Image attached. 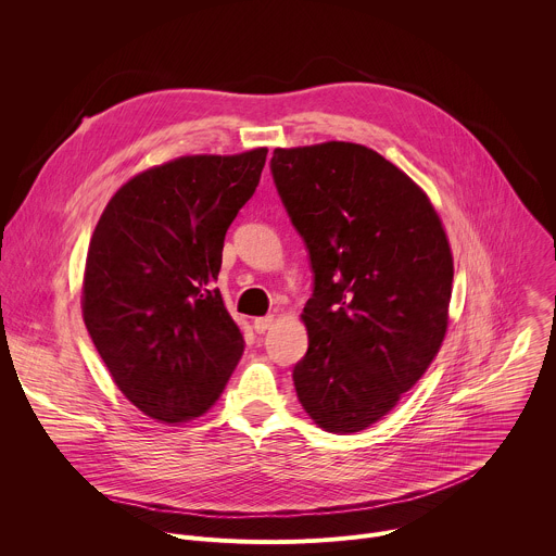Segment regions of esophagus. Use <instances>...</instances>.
<instances>
[{
    "instance_id": "1",
    "label": "esophagus",
    "mask_w": 556,
    "mask_h": 556,
    "mask_svg": "<svg viewBox=\"0 0 556 556\" xmlns=\"http://www.w3.org/2000/svg\"><path fill=\"white\" fill-rule=\"evenodd\" d=\"M275 324V316H260V319L253 321V328L257 334H264L270 330V326Z\"/></svg>"
}]
</instances>
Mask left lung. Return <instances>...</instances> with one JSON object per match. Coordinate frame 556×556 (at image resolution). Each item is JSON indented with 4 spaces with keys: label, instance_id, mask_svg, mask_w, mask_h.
<instances>
[{
    "label": "left lung",
    "instance_id": "8db88e82",
    "mask_svg": "<svg viewBox=\"0 0 556 556\" xmlns=\"http://www.w3.org/2000/svg\"><path fill=\"white\" fill-rule=\"evenodd\" d=\"M270 172L314 273L296 399L330 433L363 431L399 405L444 341L446 232L427 193L369 147L275 149Z\"/></svg>",
    "mask_w": 556,
    "mask_h": 556
}]
</instances>
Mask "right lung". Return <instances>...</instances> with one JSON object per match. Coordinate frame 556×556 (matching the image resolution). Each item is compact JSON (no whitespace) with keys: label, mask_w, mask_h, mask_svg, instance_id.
Returning <instances> with one entry per match:
<instances>
[{"label":"right lung","mask_w":556,"mask_h":556,"mask_svg":"<svg viewBox=\"0 0 556 556\" xmlns=\"http://www.w3.org/2000/svg\"><path fill=\"white\" fill-rule=\"evenodd\" d=\"M266 153L182 155L151 167L114 193L94 228L84 321L116 387L153 420L208 412L242 358L244 337L213 281Z\"/></svg>","instance_id":"obj_1"}]
</instances>
